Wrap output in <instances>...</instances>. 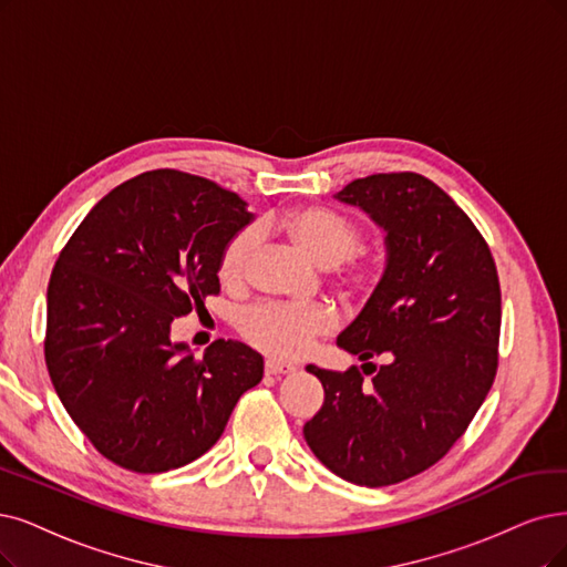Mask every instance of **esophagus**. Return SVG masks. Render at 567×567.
<instances>
[{
    "instance_id": "1",
    "label": "esophagus",
    "mask_w": 567,
    "mask_h": 567,
    "mask_svg": "<svg viewBox=\"0 0 567 567\" xmlns=\"http://www.w3.org/2000/svg\"><path fill=\"white\" fill-rule=\"evenodd\" d=\"M295 369H297L295 364H287V362H280V360H266V364H264V371L268 375H280V373H289Z\"/></svg>"
}]
</instances>
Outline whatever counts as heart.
Returning <instances> with one entry per match:
<instances>
[{"instance_id": "1", "label": "heart", "mask_w": 567, "mask_h": 567, "mask_svg": "<svg viewBox=\"0 0 567 567\" xmlns=\"http://www.w3.org/2000/svg\"><path fill=\"white\" fill-rule=\"evenodd\" d=\"M282 230L306 255L320 266H339L346 285L369 289L379 278V266L364 259L358 247L362 243V226L331 207L308 205L289 213L282 219ZM259 247V228L243 226L230 236L217 261L219 280L236 287L245 280L251 259ZM337 316L329 306H295L280 301H257L240 310L238 331L255 348L272 358L291 360L303 354L312 341L331 331Z\"/></svg>"}]
</instances>
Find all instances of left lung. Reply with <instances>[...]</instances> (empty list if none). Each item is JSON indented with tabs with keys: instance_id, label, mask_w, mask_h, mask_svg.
Segmentation results:
<instances>
[{
	"instance_id": "1",
	"label": "left lung",
	"mask_w": 567,
	"mask_h": 567,
	"mask_svg": "<svg viewBox=\"0 0 567 567\" xmlns=\"http://www.w3.org/2000/svg\"><path fill=\"white\" fill-rule=\"evenodd\" d=\"M333 198L385 228L388 266L337 341L362 369L306 367L324 404L303 436L333 474L381 488L439 463L484 404L497 373L499 280L478 228L423 175H369Z\"/></svg>"
}]
</instances>
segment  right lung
Segmentation results:
<instances>
[{
    "label": "right lung",
    "mask_w": 567,
    "mask_h": 567,
    "mask_svg": "<svg viewBox=\"0 0 567 567\" xmlns=\"http://www.w3.org/2000/svg\"><path fill=\"white\" fill-rule=\"evenodd\" d=\"M249 219L228 188L152 171L112 188L62 247L44 358L62 406L114 465H188L261 381V354L245 343L219 339L194 358L171 341L173 320L219 295V251Z\"/></svg>",
    "instance_id": "add662e5"
}]
</instances>
